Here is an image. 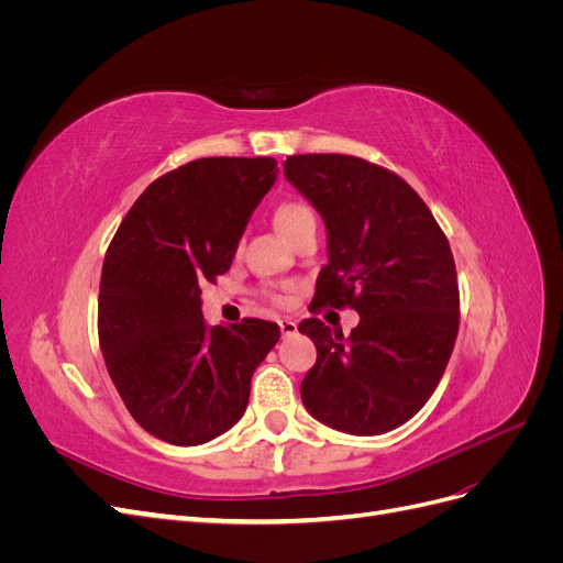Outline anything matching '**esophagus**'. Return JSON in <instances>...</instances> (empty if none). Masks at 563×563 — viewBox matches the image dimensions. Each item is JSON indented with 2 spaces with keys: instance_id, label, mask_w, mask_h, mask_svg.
<instances>
[{
  "instance_id": "34e87169",
  "label": "esophagus",
  "mask_w": 563,
  "mask_h": 563,
  "mask_svg": "<svg viewBox=\"0 0 563 563\" xmlns=\"http://www.w3.org/2000/svg\"><path fill=\"white\" fill-rule=\"evenodd\" d=\"M279 329H282V335L288 338V335H296L298 333V323L294 319H282L279 321Z\"/></svg>"
}]
</instances>
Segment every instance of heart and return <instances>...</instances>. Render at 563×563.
<instances>
[{
    "mask_svg": "<svg viewBox=\"0 0 563 563\" xmlns=\"http://www.w3.org/2000/svg\"><path fill=\"white\" fill-rule=\"evenodd\" d=\"M272 218H275L277 230L286 236L288 242L294 240L296 234H300L302 230L308 228H317V218L312 213V209L305 201L298 199H284L279 201L275 211H272ZM269 298L275 302H284L282 294H269Z\"/></svg>",
    "mask_w": 563,
    "mask_h": 563,
    "instance_id": "1",
    "label": "heart"
}]
</instances>
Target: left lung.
Wrapping results in <instances>:
<instances>
[{
  "instance_id": "1",
  "label": "left lung",
  "mask_w": 563,
  "mask_h": 563,
  "mask_svg": "<svg viewBox=\"0 0 563 563\" xmlns=\"http://www.w3.org/2000/svg\"><path fill=\"white\" fill-rule=\"evenodd\" d=\"M284 176L329 232L310 312H360L347 338L317 317L300 321L317 347L302 404L340 432L395 430L432 397L455 345L460 294L446 234L411 185L362 157L294 155Z\"/></svg>"
}]
</instances>
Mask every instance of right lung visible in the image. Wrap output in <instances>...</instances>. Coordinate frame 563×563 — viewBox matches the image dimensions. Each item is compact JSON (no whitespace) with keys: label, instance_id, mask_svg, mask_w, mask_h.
<instances>
[{"label":"right lung","instance_id":"add662e5","mask_svg":"<svg viewBox=\"0 0 563 563\" xmlns=\"http://www.w3.org/2000/svg\"><path fill=\"white\" fill-rule=\"evenodd\" d=\"M277 178L272 157H203L135 199L114 232L98 296V340L133 420L176 446L228 432L251 376L277 345L275 321L209 327L201 286L225 275L253 209Z\"/></svg>","mask_w":563,"mask_h":563}]
</instances>
